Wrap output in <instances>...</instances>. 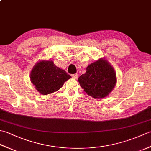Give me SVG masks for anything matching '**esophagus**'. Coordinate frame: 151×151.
<instances>
[{"label": "esophagus", "instance_id": "1", "mask_svg": "<svg viewBox=\"0 0 151 151\" xmlns=\"http://www.w3.org/2000/svg\"><path fill=\"white\" fill-rule=\"evenodd\" d=\"M71 76H72V77L74 78H77L78 77V74H73V75H72Z\"/></svg>", "mask_w": 151, "mask_h": 151}]
</instances>
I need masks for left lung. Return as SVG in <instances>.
I'll return each mask as SVG.
<instances>
[{"label": "left lung", "mask_w": 151, "mask_h": 151, "mask_svg": "<svg viewBox=\"0 0 151 151\" xmlns=\"http://www.w3.org/2000/svg\"><path fill=\"white\" fill-rule=\"evenodd\" d=\"M80 85L91 97H106L116 84V74L107 60L101 58L86 67V73L78 78Z\"/></svg>", "instance_id": "1"}]
</instances>
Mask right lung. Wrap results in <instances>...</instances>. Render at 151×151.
I'll return each mask as SVG.
<instances>
[{"instance_id":"add662e5","label":"right lung","mask_w":151,"mask_h":151,"mask_svg":"<svg viewBox=\"0 0 151 151\" xmlns=\"http://www.w3.org/2000/svg\"><path fill=\"white\" fill-rule=\"evenodd\" d=\"M30 77L38 92L47 95L60 89L71 76L54 65L52 60H43L34 65Z\"/></svg>"}]
</instances>
